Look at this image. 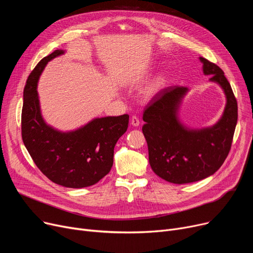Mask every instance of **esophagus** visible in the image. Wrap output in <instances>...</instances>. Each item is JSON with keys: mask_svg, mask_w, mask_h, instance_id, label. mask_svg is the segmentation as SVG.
<instances>
[{"mask_svg": "<svg viewBox=\"0 0 253 253\" xmlns=\"http://www.w3.org/2000/svg\"><path fill=\"white\" fill-rule=\"evenodd\" d=\"M130 123H131V125H132V126H135V127H137V126H139L140 121H139V119H138L136 116H132Z\"/></svg>", "mask_w": 253, "mask_h": 253, "instance_id": "1", "label": "esophagus"}]
</instances>
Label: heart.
<instances>
[{"mask_svg":"<svg viewBox=\"0 0 253 253\" xmlns=\"http://www.w3.org/2000/svg\"><path fill=\"white\" fill-rule=\"evenodd\" d=\"M164 84V78L163 77H158L155 81H153L149 87L147 88V94L152 95L154 92H156L159 88L162 87V85Z\"/></svg>","mask_w":253,"mask_h":253,"instance_id":"obj_1","label":"heart"}]
</instances>
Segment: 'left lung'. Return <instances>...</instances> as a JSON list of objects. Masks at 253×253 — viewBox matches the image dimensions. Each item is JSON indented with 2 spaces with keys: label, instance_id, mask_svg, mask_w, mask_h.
<instances>
[{
  "label": "left lung",
  "instance_id": "left-lung-1",
  "mask_svg": "<svg viewBox=\"0 0 253 253\" xmlns=\"http://www.w3.org/2000/svg\"><path fill=\"white\" fill-rule=\"evenodd\" d=\"M203 73L223 90L227 104L219 121L209 128L189 129L177 113L188 88L171 86L156 94L143 113L142 133L155 173L166 181L182 184L204 179L220 168L228 157L238 119V105L222 70L200 57Z\"/></svg>",
  "mask_w": 253,
  "mask_h": 253
}]
</instances>
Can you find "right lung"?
<instances>
[{"mask_svg": "<svg viewBox=\"0 0 253 253\" xmlns=\"http://www.w3.org/2000/svg\"><path fill=\"white\" fill-rule=\"evenodd\" d=\"M63 53L55 50L44 57L26 80L21 135L26 150L44 175L62 187L81 189L95 184L111 171L114 148L128 128L129 116L96 118L70 132L47 125L40 110L37 84L48 61Z\"/></svg>", "mask_w": 253, "mask_h": 253, "instance_id": "1", "label": "right lung"}]
</instances>
